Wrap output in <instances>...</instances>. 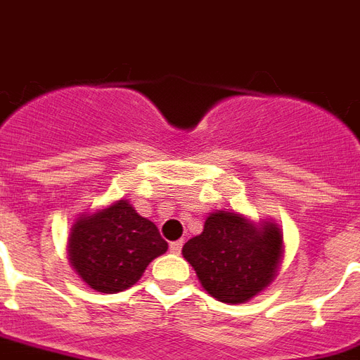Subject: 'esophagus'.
I'll return each mask as SVG.
<instances>
[{"label": "esophagus", "mask_w": 360, "mask_h": 360, "mask_svg": "<svg viewBox=\"0 0 360 360\" xmlns=\"http://www.w3.org/2000/svg\"><path fill=\"white\" fill-rule=\"evenodd\" d=\"M181 249H183V240L172 241V243H169V251H172V253L179 255V253H181Z\"/></svg>", "instance_id": "obj_1"}]
</instances>
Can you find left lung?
I'll use <instances>...</instances> for the list:
<instances>
[{"label": "left lung", "mask_w": 360, "mask_h": 360, "mask_svg": "<svg viewBox=\"0 0 360 360\" xmlns=\"http://www.w3.org/2000/svg\"><path fill=\"white\" fill-rule=\"evenodd\" d=\"M281 243L276 224L255 229L241 215L217 211L205 219L204 232L183 245V257L213 298L240 304L270 285Z\"/></svg>", "instance_id": "left-lung-1"}]
</instances>
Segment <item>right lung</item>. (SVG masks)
I'll return each instance as SVG.
<instances>
[{
    "label": "right lung",
    "mask_w": 360,
    "mask_h": 360,
    "mask_svg": "<svg viewBox=\"0 0 360 360\" xmlns=\"http://www.w3.org/2000/svg\"><path fill=\"white\" fill-rule=\"evenodd\" d=\"M168 243L149 219L126 200L81 217L70 234L71 266L100 292H119L143 276L149 262L166 253Z\"/></svg>",
    "instance_id": "obj_1"
}]
</instances>
